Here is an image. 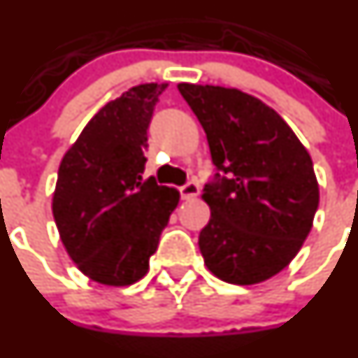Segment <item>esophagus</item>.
<instances>
[{"mask_svg":"<svg viewBox=\"0 0 358 358\" xmlns=\"http://www.w3.org/2000/svg\"><path fill=\"white\" fill-rule=\"evenodd\" d=\"M179 191L182 200H191V198L198 196V193H200V184H198L196 180H189V182H186L184 186H180Z\"/></svg>","mask_w":358,"mask_h":358,"instance_id":"obj_1","label":"esophagus"}]
</instances>
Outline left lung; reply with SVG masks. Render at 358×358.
I'll return each instance as SVG.
<instances>
[{
  "mask_svg": "<svg viewBox=\"0 0 358 358\" xmlns=\"http://www.w3.org/2000/svg\"><path fill=\"white\" fill-rule=\"evenodd\" d=\"M207 134L215 174L205 184L210 221L198 245L208 270L236 285L280 273L318 208L313 162L275 109L236 88L178 85Z\"/></svg>",
  "mask_w": 358,
  "mask_h": 358,
  "instance_id": "obj_1",
  "label": "left lung"
}]
</instances>
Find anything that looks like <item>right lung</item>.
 I'll return each instance as SVG.
<instances>
[{
    "label": "right lung",
    "mask_w": 358,
    "mask_h": 358,
    "mask_svg": "<svg viewBox=\"0 0 358 358\" xmlns=\"http://www.w3.org/2000/svg\"><path fill=\"white\" fill-rule=\"evenodd\" d=\"M165 88L139 85L108 102L60 162L55 224L71 259L99 284L141 280L179 203L178 189L143 180L148 129Z\"/></svg>",
    "instance_id": "add662e5"
}]
</instances>
